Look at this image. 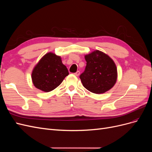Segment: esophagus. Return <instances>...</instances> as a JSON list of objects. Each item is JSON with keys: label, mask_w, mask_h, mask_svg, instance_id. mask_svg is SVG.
Listing matches in <instances>:
<instances>
[{"label": "esophagus", "mask_w": 152, "mask_h": 152, "mask_svg": "<svg viewBox=\"0 0 152 152\" xmlns=\"http://www.w3.org/2000/svg\"><path fill=\"white\" fill-rule=\"evenodd\" d=\"M74 75H75V76H79V75H80V72H79V71H77L76 73H74Z\"/></svg>", "instance_id": "1"}]
</instances>
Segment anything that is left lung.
Segmentation results:
<instances>
[{
  "instance_id": "1",
  "label": "left lung",
  "mask_w": 152,
  "mask_h": 152,
  "mask_svg": "<svg viewBox=\"0 0 152 152\" xmlns=\"http://www.w3.org/2000/svg\"><path fill=\"white\" fill-rule=\"evenodd\" d=\"M87 65L80 75L82 85L95 94H103L111 89L117 80V68L108 54L95 50L84 56Z\"/></svg>"
}]
</instances>
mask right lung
<instances>
[{"instance_id": "add662e5", "label": "right lung", "mask_w": 152, "mask_h": 152, "mask_svg": "<svg viewBox=\"0 0 152 152\" xmlns=\"http://www.w3.org/2000/svg\"><path fill=\"white\" fill-rule=\"evenodd\" d=\"M69 74L61 56L49 52L41 58L31 72V80L38 89L48 93L56 89Z\"/></svg>"}]
</instances>
